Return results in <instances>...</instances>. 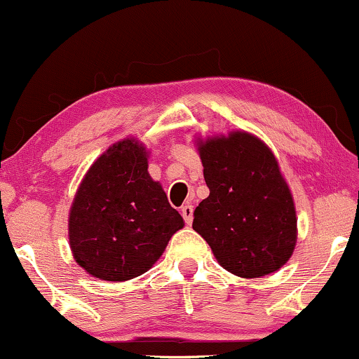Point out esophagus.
<instances>
[{
    "mask_svg": "<svg viewBox=\"0 0 359 359\" xmlns=\"http://www.w3.org/2000/svg\"><path fill=\"white\" fill-rule=\"evenodd\" d=\"M180 214H182L185 224H189V226H191L192 219H194V205L192 204H184L182 207H180Z\"/></svg>",
    "mask_w": 359,
    "mask_h": 359,
    "instance_id": "1",
    "label": "esophagus"
}]
</instances>
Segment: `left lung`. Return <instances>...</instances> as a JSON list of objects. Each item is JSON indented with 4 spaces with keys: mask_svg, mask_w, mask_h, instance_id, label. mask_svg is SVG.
I'll return each mask as SVG.
<instances>
[{
    "mask_svg": "<svg viewBox=\"0 0 359 359\" xmlns=\"http://www.w3.org/2000/svg\"><path fill=\"white\" fill-rule=\"evenodd\" d=\"M196 144L210 194L194 210V231L229 273L252 279L279 271L294 252L297 217L273 150L244 130Z\"/></svg>",
    "mask_w": 359,
    "mask_h": 359,
    "instance_id": "8db88e82",
    "label": "left lung"
}]
</instances>
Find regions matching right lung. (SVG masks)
Listing matches in <instances>:
<instances>
[{"instance_id": "right-lung-1", "label": "right lung", "mask_w": 359, "mask_h": 359, "mask_svg": "<svg viewBox=\"0 0 359 359\" xmlns=\"http://www.w3.org/2000/svg\"><path fill=\"white\" fill-rule=\"evenodd\" d=\"M182 227V215L149 174V150L133 137L115 142L92 163L68 215L76 264L114 283L147 273Z\"/></svg>"}]
</instances>
